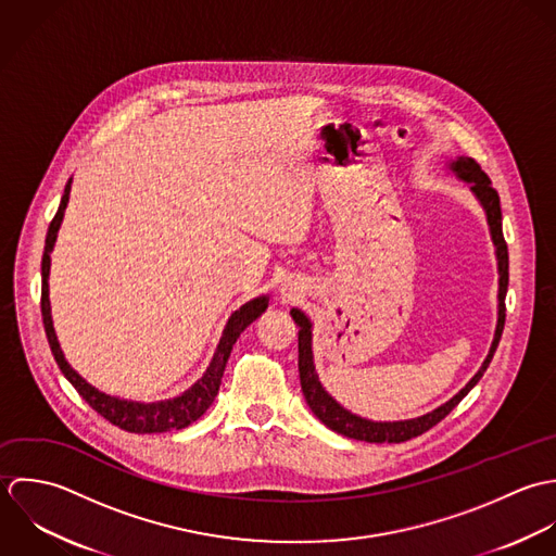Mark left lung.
<instances>
[{
    "label": "left lung",
    "mask_w": 556,
    "mask_h": 556,
    "mask_svg": "<svg viewBox=\"0 0 556 556\" xmlns=\"http://www.w3.org/2000/svg\"><path fill=\"white\" fill-rule=\"evenodd\" d=\"M448 169L466 185H470L472 195L479 200L485 219L490 225V236L492 242L496 247V262H498V320H496V331L494 339L490 345V352L485 356V361L481 363L479 371L468 380V384L453 395L448 402H444L443 406H439L437 410L417 417V419H408V421H369L363 419L358 415H352L350 410H345L341 404H337L333 397L325 391L323 382L318 380L316 374V365H314V350H312V320L301 312V309H292L290 316L299 327V374H301V389L303 395L307 400V406L312 408V413L337 434L354 439V441H365V443H404L410 441L415 437H421L424 432H428L430 428H434L439 421H443L444 417L466 397V393L481 380L483 371L488 369L496 345L501 341L503 327H505V294H507V283H509V255H507V242L503 238V215H501V200L498 193L492 189L490 178L481 172V167L477 165L475 159L470 156H457L455 161L448 163Z\"/></svg>",
    "instance_id": "1"
}]
</instances>
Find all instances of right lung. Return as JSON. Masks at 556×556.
Returning a JSON list of instances; mask_svg holds the SVG:
<instances>
[{
	"label": "right lung",
	"mask_w": 556,
	"mask_h": 556,
	"mask_svg": "<svg viewBox=\"0 0 556 556\" xmlns=\"http://www.w3.org/2000/svg\"><path fill=\"white\" fill-rule=\"evenodd\" d=\"M71 182L73 178L66 182L60 208L53 217V222L49 225L47 231V240H45V253H42V296H40V307H42V323H45V333L49 339L51 352L55 356V363L60 365L62 374L68 378V382L77 389V393L101 415L105 417L110 424L117 426L119 430L132 432V434H159V432H169V430H182L187 426H191L193 421H198L215 402L217 393H219V384H222L223 371H225V363L229 358V352L236 343V339L240 333L255 320L260 318L266 307H268V296H257L249 303H244L240 309H236L225 329H223L219 345L215 350V356L208 365V369L204 371V376L182 395L174 397V400H165V402H152V404H141V402H130V400H119L108 395L103 391H99L97 387H92L90 382H86L64 358V352L60 348L58 334L53 329V320H51V303H49V270H51V251L58 238V229L64 219V211L68 204V195H71Z\"/></svg>",
	"instance_id": "right-lung-1"
}]
</instances>
